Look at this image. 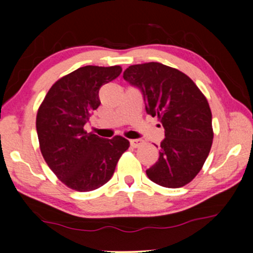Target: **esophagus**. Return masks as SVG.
<instances>
[{
	"instance_id": "esophagus-1",
	"label": "esophagus",
	"mask_w": 253,
	"mask_h": 253,
	"mask_svg": "<svg viewBox=\"0 0 253 253\" xmlns=\"http://www.w3.org/2000/svg\"><path fill=\"white\" fill-rule=\"evenodd\" d=\"M130 144H131V146L138 147L140 144H143V140H141V139H131Z\"/></svg>"
}]
</instances>
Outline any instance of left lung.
<instances>
[{
	"label": "left lung",
	"instance_id": "1",
	"mask_svg": "<svg viewBox=\"0 0 253 253\" xmlns=\"http://www.w3.org/2000/svg\"><path fill=\"white\" fill-rule=\"evenodd\" d=\"M124 81L141 92L146 113L165 129L159 159L146 174L165 188L191 182L205 164L213 141L212 113L197 85L177 69L150 62L131 65Z\"/></svg>",
	"mask_w": 253,
	"mask_h": 253
}]
</instances>
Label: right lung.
<instances>
[{
	"mask_svg": "<svg viewBox=\"0 0 253 253\" xmlns=\"http://www.w3.org/2000/svg\"><path fill=\"white\" fill-rule=\"evenodd\" d=\"M121 72L119 65L79 68L51 86L38 110L37 132L44 161L61 182L77 191L106 184L130 146L121 136L105 139L84 131L101 103L100 87Z\"/></svg>",
	"mask_w": 253,
	"mask_h": 253,
	"instance_id": "add662e5",
	"label": "right lung"
}]
</instances>
